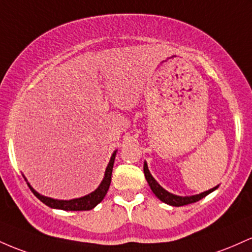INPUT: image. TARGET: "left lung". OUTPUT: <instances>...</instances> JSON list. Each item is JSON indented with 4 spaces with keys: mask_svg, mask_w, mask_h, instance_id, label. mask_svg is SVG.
Returning a JSON list of instances; mask_svg holds the SVG:
<instances>
[{
    "mask_svg": "<svg viewBox=\"0 0 252 252\" xmlns=\"http://www.w3.org/2000/svg\"><path fill=\"white\" fill-rule=\"evenodd\" d=\"M144 174H145V179H146V181H148L150 188H151V190L154 191V194L156 195L158 199H159L160 201L168 203V205L175 206V207H180V206L189 205V203H194V202L199 201V200H201L202 197H205L206 195L212 193V191L216 190V189L218 188V186H217V187L212 188V189H210V190L203 191V193L197 194V195H191V196H179V195L169 193L168 190H165V189L162 188L159 185H158L157 181L152 177L151 174H150V170H149L146 162L144 163Z\"/></svg>",
    "mask_w": 252,
    "mask_h": 252,
    "instance_id": "obj_1",
    "label": "left lung"
}]
</instances>
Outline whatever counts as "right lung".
I'll return each instance as SVG.
<instances>
[{"label":"right lung","mask_w":252,"mask_h":252,"mask_svg":"<svg viewBox=\"0 0 252 252\" xmlns=\"http://www.w3.org/2000/svg\"><path fill=\"white\" fill-rule=\"evenodd\" d=\"M115 155H117V150L113 152L111 160H109L108 165H107L102 182L100 183V186H98L97 189H95L93 193L86 195V196H82V197H78V199H72V200H55V199H51V197L44 196V195H40L38 191H35L34 189L31 187V185L28 182H27V185H28V187H30L31 190H32V193L34 194L41 202H44L45 205L49 206V207H51V208H57V210H63V211H89V210H93V208H94L97 203H100L101 201H102L103 197L106 196L107 191H108L109 186H111L112 171H113V165H114Z\"/></svg>","instance_id":"add662e5"}]
</instances>
